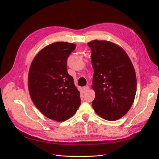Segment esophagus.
Masks as SVG:
<instances>
[{
  "label": "esophagus",
  "instance_id": "1",
  "mask_svg": "<svg viewBox=\"0 0 159 159\" xmlns=\"http://www.w3.org/2000/svg\"><path fill=\"white\" fill-rule=\"evenodd\" d=\"M89 89V87L88 85H85V86H84V87H83V89H84V92L87 91Z\"/></svg>",
  "mask_w": 159,
  "mask_h": 159
}]
</instances>
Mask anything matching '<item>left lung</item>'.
<instances>
[{"mask_svg":"<svg viewBox=\"0 0 159 159\" xmlns=\"http://www.w3.org/2000/svg\"><path fill=\"white\" fill-rule=\"evenodd\" d=\"M94 69L92 106L97 115L116 121L130 109L137 93V77L128 55L119 45L105 40L88 43Z\"/></svg>","mask_w":159,"mask_h":159,"instance_id":"left-lung-1","label":"left lung"}]
</instances>
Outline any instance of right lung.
I'll return each mask as SVG.
<instances>
[{
	"mask_svg": "<svg viewBox=\"0 0 159 159\" xmlns=\"http://www.w3.org/2000/svg\"><path fill=\"white\" fill-rule=\"evenodd\" d=\"M76 45L55 42L34 57L28 74L31 100L42 114L61 122L75 115L80 104V92L67 72L66 60Z\"/></svg>",
	"mask_w": 159,
	"mask_h": 159,
	"instance_id": "obj_1",
	"label": "right lung"
}]
</instances>
